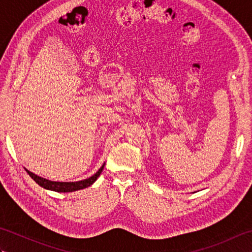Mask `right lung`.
I'll use <instances>...</instances> for the list:
<instances>
[{
  "mask_svg": "<svg viewBox=\"0 0 252 252\" xmlns=\"http://www.w3.org/2000/svg\"><path fill=\"white\" fill-rule=\"evenodd\" d=\"M105 163L101 165L100 169L96 172L94 175L91 176L89 179H85L82 181H78V182H55V181H50L46 180L44 178H41V176L36 175L34 173L30 172L27 169H25L28 174L31 176L32 180H33L35 183L39 184L41 187H43L45 189H50V190H54L57 192H70V191H76L79 189H87V187L92 185L94 182L97 180L98 176L100 175L101 171L104 170Z\"/></svg>",
  "mask_w": 252,
  "mask_h": 252,
  "instance_id": "right-lung-1",
  "label": "right lung"
}]
</instances>
